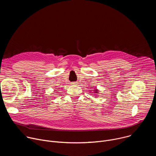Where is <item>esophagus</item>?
Segmentation results:
<instances>
[{"instance_id":"obj_1","label":"esophagus","mask_w":156,"mask_h":156,"mask_svg":"<svg viewBox=\"0 0 156 156\" xmlns=\"http://www.w3.org/2000/svg\"><path fill=\"white\" fill-rule=\"evenodd\" d=\"M77 84V82H73L72 83V84Z\"/></svg>"}]
</instances>
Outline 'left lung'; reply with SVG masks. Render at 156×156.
Segmentation results:
<instances>
[{"label": "left lung", "instance_id": "8db88e82", "mask_svg": "<svg viewBox=\"0 0 156 156\" xmlns=\"http://www.w3.org/2000/svg\"><path fill=\"white\" fill-rule=\"evenodd\" d=\"M96 93H98V90H96Z\"/></svg>", "mask_w": 156, "mask_h": 156}]
</instances>
